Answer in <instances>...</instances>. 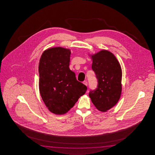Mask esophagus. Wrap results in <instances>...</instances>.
Returning <instances> with one entry per match:
<instances>
[{"instance_id": "34e87169", "label": "esophagus", "mask_w": 155, "mask_h": 155, "mask_svg": "<svg viewBox=\"0 0 155 155\" xmlns=\"http://www.w3.org/2000/svg\"><path fill=\"white\" fill-rule=\"evenodd\" d=\"M83 84L86 86H87V82L86 81H83Z\"/></svg>"}]
</instances>
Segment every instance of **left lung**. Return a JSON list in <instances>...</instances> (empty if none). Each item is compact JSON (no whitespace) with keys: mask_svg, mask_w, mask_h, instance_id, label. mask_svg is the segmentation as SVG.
<instances>
[{"mask_svg":"<svg viewBox=\"0 0 155 155\" xmlns=\"http://www.w3.org/2000/svg\"><path fill=\"white\" fill-rule=\"evenodd\" d=\"M92 69L97 79L98 85L90 91L89 97L96 108L106 112L119 101L122 92V70L116 56L106 50L90 55Z\"/></svg>","mask_w":155,"mask_h":155,"instance_id":"left-lung-1","label":"left lung"}]
</instances>
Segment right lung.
<instances>
[{
	"mask_svg": "<svg viewBox=\"0 0 155 155\" xmlns=\"http://www.w3.org/2000/svg\"><path fill=\"white\" fill-rule=\"evenodd\" d=\"M70 54L69 49L54 47L45 50L40 59V94L47 108L56 115L68 112L87 90L70 69Z\"/></svg>",
	"mask_w": 155,
	"mask_h": 155,
	"instance_id": "obj_1",
	"label": "right lung"
}]
</instances>
